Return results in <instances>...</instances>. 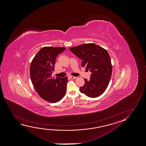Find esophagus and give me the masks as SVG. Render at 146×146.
Returning <instances> with one entry per match:
<instances>
[{
    "label": "esophagus",
    "mask_w": 146,
    "mask_h": 146,
    "mask_svg": "<svg viewBox=\"0 0 146 146\" xmlns=\"http://www.w3.org/2000/svg\"><path fill=\"white\" fill-rule=\"evenodd\" d=\"M70 79H76L77 77H74V76H70Z\"/></svg>",
    "instance_id": "1"
}]
</instances>
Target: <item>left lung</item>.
<instances>
[{
  "instance_id": "1",
  "label": "left lung",
  "mask_w": 146,
  "mask_h": 146,
  "mask_svg": "<svg viewBox=\"0 0 146 146\" xmlns=\"http://www.w3.org/2000/svg\"><path fill=\"white\" fill-rule=\"evenodd\" d=\"M82 60V67L91 73L89 80L84 79L85 84L80 92L91 98H96L104 93L110 82L112 66L107 51L94 43L83 44L69 48Z\"/></svg>"
}]
</instances>
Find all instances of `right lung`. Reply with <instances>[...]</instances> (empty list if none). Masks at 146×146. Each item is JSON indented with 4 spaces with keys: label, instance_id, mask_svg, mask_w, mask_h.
I'll list each match as a JSON object with an SVG mask.
<instances>
[{
    "label": "right lung",
    "instance_id": "add662e5",
    "mask_svg": "<svg viewBox=\"0 0 146 146\" xmlns=\"http://www.w3.org/2000/svg\"><path fill=\"white\" fill-rule=\"evenodd\" d=\"M64 47H44L33 59L30 68L31 80L37 93L47 102L56 103L66 93L68 78L51 76L56 57L63 52Z\"/></svg>",
    "mask_w": 146,
    "mask_h": 146
}]
</instances>
